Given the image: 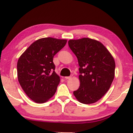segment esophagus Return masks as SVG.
Returning a JSON list of instances; mask_svg holds the SVG:
<instances>
[{"label": "esophagus", "instance_id": "obj_1", "mask_svg": "<svg viewBox=\"0 0 133 133\" xmlns=\"http://www.w3.org/2000/svg\"><path fill=\"white\" fill-rule=\"evenodd\" d=\"M71 77H72L71 76H66V77H65V78L66 79H70Z\"/></svg>", "mask_w": 133, "mask_h": 133}]
</instances>
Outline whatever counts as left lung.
I'll use <instances>...</instances> for the list:
<instances>
[{"label":"left lung","mask_w":133,"mask_h":133,"mask_svg":"<svg viewBox=\"0 0 133 133\" xmlns=\"http://www.w3.org/2000/svg\"><path fill=\"white\" fill-rule=\"evenodd\" d=\"M68 45L80 66V87L74 95L82 103H95L107 93L113 81L114 58L102 43L94 39H71Z\"/></svg>","instance_id":"8db88e82"}]
</instances>
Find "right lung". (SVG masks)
Returning <instances> with one entry per match:
<instances>
[{
    "label": "right lung",
    "instance_id": "1",
    "mask_svg": "<svg viewBox=\"0 0 133 133\" xmlns=\"http://www.w3.org/2000/svg\"><path fill=\"white\" fill-rule=\"evenodd\" d=\"M67 40L45 37L34 42L20 56L17 77L25 94L34 102L43 103L57 90L60 77L54 71L53 57Z\"/></svg>",
    "mask_w": 133,
    "mask_h": 133
}]
</instances>
